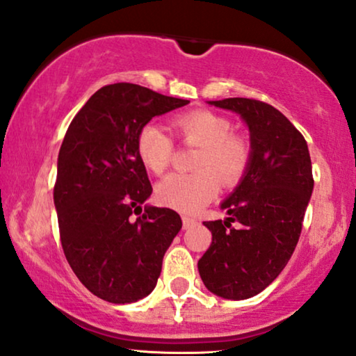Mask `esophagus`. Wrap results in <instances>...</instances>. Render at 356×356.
<instances>
[{
  "mask_svg": "<svg viewBox=\"0 0 356 356\" xmlns=\"http://www.w3.org/2000/svg\"><path fill=\"white\" fill-rule=\"evenodd\" d=\"M195 225H197V220H193V218H188V216H184L182 218L184 229H191V227H193Z\"/></svg>",
  "mask_w": 356,
  "mask_h": 356,
  "instance_id": "esophagus-1",
  "label": "esophagus"
}]
</instances>
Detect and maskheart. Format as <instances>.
Here are the masks:
<instances>
[{
	"mask_svg": "<svg viewBox=\"0 0 356 356\" xmlns=\"http://www.w3.org/2000/svg\"><path fill=\"white\" fill-rule=\"evenodd\" d=\"M186 143L200 146L193 174H172L159 182L158 197L164 205L195 213L216 197L220 181L234 186L250 159L249 141L229 134V122L210 111H193L172 122ZM136 153L146 168L163 174L172 159V141L154 123H146L136 138ZM220 179H218L217 177Z\"/></svg>",
	"mask_w": 356,
	"mask_h": 356,
	"instance_id": "b5f03b06",
	"label": "heart"
}]
</instances>
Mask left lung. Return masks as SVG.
<instances>
[{"label": "left lung", "instance_id": "obj_1", "mask_svg": "<svg viewBox=\"0 0 356 356\" xmlns=\"http://www.w3.org/2000/svg\"><path fill=\"white\" fill-rule=\"evenodd\" d=\"M208 104L243 118L250 159L220 205L227 218L203 222L211 244L198 260V272L213 295L248 300L282 273L296 248L314 188L311 156L305 136L268 104L245 97Z\"/></svg>", "mask_w": 356, "mask_h": 356}]
</instances>
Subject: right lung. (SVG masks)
<instances>
[{
  "mask_svg": "<svg viewBox=\"0 0 356 356\" xmlns=\"http://www.w3.org/2000/svg\"><path fill=\"white\" fill-rule=\"evenodd\" d=\"M187 104L138 84H108L66 130L54 188L61 248L79 282L104 301L127 305L148 296L181 231L174 210L143 207L153 187L136 138L151 118Z\"/></svg>",
  "mask_w": 356,
  "mask_h": 356,
  "instance_id": "add662e5",
  "label": "right lung"
}]
</instances>
